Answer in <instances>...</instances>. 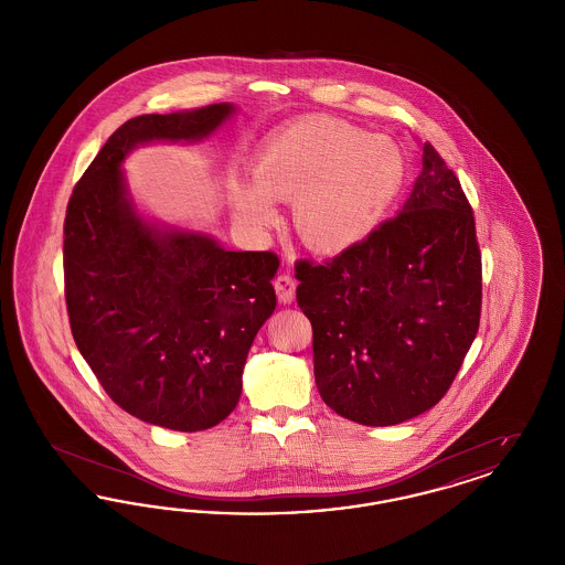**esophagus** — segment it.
<instances>
[{"instance_id":"esophagus-1","label":"esophagus","mask_w":565,"mask_h":565,"mask_svg":"<svg viewBox=\"0 0 565 565\" xmlns=\"http://www.w3.org/2000/svg\"><path fill=\"white\" fill-rule=\"evenodd\" d=\"M296 281L290 273H281L275 277V292L279 302L290 305L295 300Z\"/></svg>"}]
</instances>
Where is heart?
I'll list each match as a JSON object with an SVG mask.
<instances>
[{"mask_svg":"<svg viewBox=\"0 0 565 565\" xmlns=\"http://www.w3.org/2000/svg\"><path fill=\"white\" fill-rule=\"evenodd\" d=\"M254 180L231 175L228 203L245 231L279 222L275 201L292 203L295 228L318 254L366 242L406 184L401 146L334 118L298 120L270 135L252 162Z\"/></svg>","mask_w":565,"mask_h":565,"instance_id":"1","label":"heart"}]
</instances>
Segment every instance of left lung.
Listing matches in <instances>:
<instances>
[{
    "mask_svg": "<svg viewBox=\"0 0 565 565\" xmlns=\"http://www.w3.org/2000/svg\"><path fill=\"white\" fill-rule=\"evenodd\" d=\"M396 217L323 265L298 260L323 403L362 426H396L438 403L481 320L472 207L431 143Z\"/></svg>",
    "mask_w": 565,
    "mask_h": 565,
    "instance_id": "8db88e82",
    "label": "left lung"
}]
</instances>
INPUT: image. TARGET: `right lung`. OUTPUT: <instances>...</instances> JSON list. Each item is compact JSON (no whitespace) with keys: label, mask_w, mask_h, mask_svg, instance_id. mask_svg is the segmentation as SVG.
<instances>
[{"label":"right lung","mask_w":565,"mask_h":565,"mask_svg":"<svg viewBox=\"0 0 565 565\" xmlns=\"http://www.w3.org/2000/svg\"><path fill=\"white\" fill-rule=\"evenodd\" d=\"M235 109L127 120L84 171L65 215V300L82 358L114 403L167 430L214 428L239 403L247 351L277 305L279 258L148 220L122 162L137 146L201 141Z\"/></svg>","instance_id":"right-lung-1"}]
</instances>
